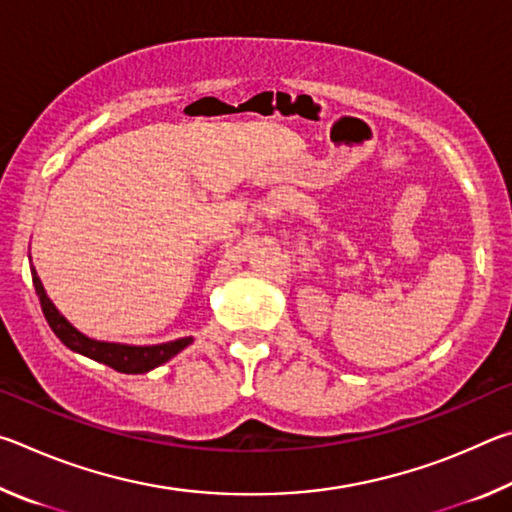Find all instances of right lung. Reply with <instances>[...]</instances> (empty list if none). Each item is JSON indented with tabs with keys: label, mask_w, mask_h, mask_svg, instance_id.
<instances>
[{
	"label": "right lung",
	"mask_w": 512,
	"mask_h": 512,
	"mask_svg": "<svg viewBox=\"0 0 512 512\" xmlns=\"http://www.w3.org/2000/svg\"><path fill=\"white\" fill-rule=\"evenodd\" d=\"M31 277H33V287H36V293L40 298V307L42 314H45L49 327L54 329V334L63 341L69 350L85 354L99 363H106L112 370L117 372H126V375H140V372H149L153 368L167 363L171 357H176L180 350H185L189 343H192V336L187 339H178L171 343H162V345H121V343H103V341H94L88 339V336L81 334L79 329L72 327L65 320L63 314H58V309L54 307V302L47 298L45 287H42L40 277L36 273V268L31 266Z\"/></svg>",
	"instance_id": "1"
}]
</instances>
